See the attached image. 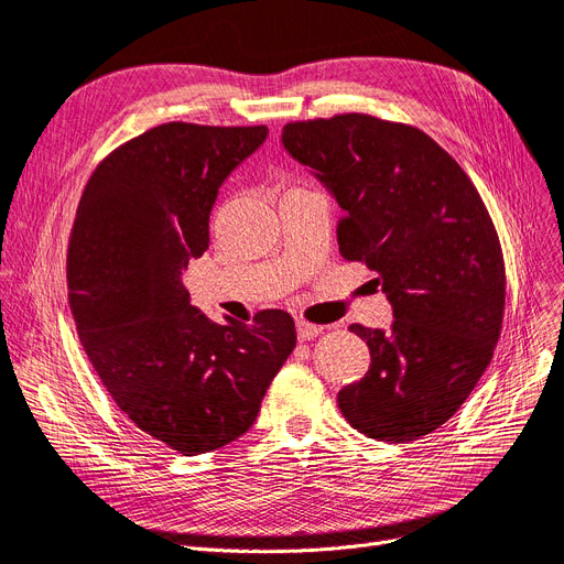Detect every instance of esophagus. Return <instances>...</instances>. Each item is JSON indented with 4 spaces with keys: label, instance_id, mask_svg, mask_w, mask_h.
<instances>
[{
    "label": "esophagus",
    "instance_id": "34e87169",
    "mask_svg": "<svg viewBox=\"0 0 564 564\" xmlns=\"http://www.w3.org/2000/svg\"><path fill=\"white\" fill-rule=\"evenodd\" d=\"M318 335H323V327H321V325L306 323V321H297V337H300L302 341L314 339V337H318Z\"/></svg>",
    "mask_w": 564,
    "mask_h": 564
}]
</instances>
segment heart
Returning <instances> with one entry per match:
<instances>
[{"mask_svg":"<svg viewBox=\"0 0 564 564\" xmlns=\"http://www.w3.org/2000/svg\"><path fill=\"white\" fill-rule=\"evenodd\" d=\"M295 187H300V185H295Z\"/></svg>","mask_w":564,"mask_h":564,"instance_id":"heart-1","label":"heart"}]
</instances>
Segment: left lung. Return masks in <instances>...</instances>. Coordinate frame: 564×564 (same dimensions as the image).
I'll use <instances>...</instances> for the list:
<instances>
[{"mask_svg":"<svg viewBox=\"0 0 564 564\" xmlns=\"http://www.w3.org/2000/svg\"><path fill=\"white\" fill-rule=\"evenodd\" d=\"M283 145L329 187L339 253L379 274L392 327L360 323L365 377L339 390L344 419L404 444L444 425L492 360L505 316V256L488 208L440 143L369 113L295 120Z\"/></svg>","mask_w":564,"mask_h":564,"instance_id":"left-lung-1","label":"left lung"}]
</instances>
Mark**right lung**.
I'll return each mask as SVG.
<instances>
[{"instance_id": "right-lung-1", "label": "right lung", "mask_w": 564, "mask_h": 564, "mask_svg": "<svg viewBox=\"0 0 564 564\" xmlns=\"http://www.w3.org/2000/svg\"><path fill=\"white\" fill-rule=\"evenodd\" d=\"M264 137V124H158L95 166L72 225L67 288L83 350L118 409L181 455L253 425L297 341L285 311L220 325L181 281L208 248L220 183Z\"/></svg>"}]
</instances>
